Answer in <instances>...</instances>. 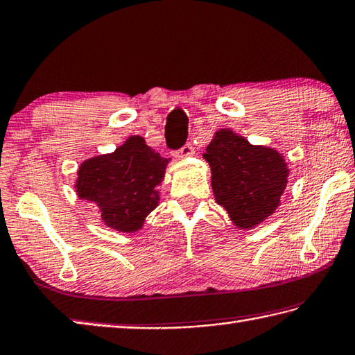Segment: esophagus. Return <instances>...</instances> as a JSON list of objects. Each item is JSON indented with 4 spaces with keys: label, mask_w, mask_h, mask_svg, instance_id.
<instances>
[{
    "label": "esophagus",
    "mask_w": 355,
    "mask_h": 355,
    "mask_svg": "<svg viewBox=\"0 0 355 355\" xmlns=\"http://www.w3.org/2000/svg\"><path fill=\"white\" fill-rule=\"evenodd\" d=\"M194 155V147H192V144L191 143H188V144H184L182 149H180L178 152H175V157L177 158H189V157H192Z\"/></svg>",
    "instance_id": "1"
}]
</instances>
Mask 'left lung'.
Wrapping results in <instances>:
<instances>
[{
	"instance_id": "obj_1",
	"label": "left lung",
	"mask_w": 355,
	"mask_h": 355,
	"mask_svg": "<svg viewBox=\"0 0 355 355\" xmlns=\"http://www.w3.org/2000/svg\"><path fill=\"white\" fill-rule=\"evenodd\" d=\"M203 158L211 167L216 202L236 228L253 230L278 209L290 171L273 147L254 146L231 128H220Z\"/></svg>"
}]
</instances>
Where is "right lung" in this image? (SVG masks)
<instances>
[{
	"instance_id": "1",
	"label": "right lung",
	"mask_w": 355,
	"mask_h": 355,
	"mask_svg": "<svg viewBox=\"0 0 355 355\" xmlns=\"http://www.w3.org/2000/svg\"><path fill=\"white\" fill-rule=\"evenodd\" d=\"M171 158L132 135L112 153L82 161L74 183L80 200L99 208L101 220L119 233H137L159 203L158 186Z\"/></svg>"
}]
</instances>
